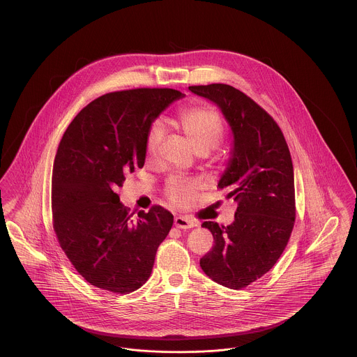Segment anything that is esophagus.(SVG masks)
<instances>
[{
  "mask_svg": "<svg viewBox=\"0 0 357 357\" xmlns=\"http://www.w3.org/2000/svg\"><path fill=\"white\" fill-rule=\"evenodd\" d=\"M174 225H175L176 227H179V229H191V227L197 226L195 222L188 220L187 217H176V218L174 220Z\"/></svg>",
  "mask_w": 357,
  "mask_h": 357,
  "instance_id": "obj_1",
  "label": "esophagus"
}]
</instances>
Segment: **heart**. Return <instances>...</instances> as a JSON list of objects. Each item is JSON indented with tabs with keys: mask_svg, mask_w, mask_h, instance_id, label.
I'll return each instance as SVG.
<instances>
[{
	"mask_svg": "<svg viewBox=\"0 0 357 357\" xmlns=\"http://www.w3.org/2000/svg\"><path fill=\"white\" fill-rule=\"evenodd\" d=\"M176 121L195 153H208L222 140L223 124L221 116L211 107L195 105L186 108L181 111ZM163 135V126L158 121L153 123L146 140V150L149 155L156 153ZM197 187V182L172 178L167 183V197L174 204H186L191 201Z\"/></svg>",
	"mask_w": 357,
	"mask_h": 357,
	"instance_id": "1",
	"label": "heart"
}]
</instances>
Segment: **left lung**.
<instances>
[{
  "instance_id": "1",
  "label": "left lung",
  "mask_w": 357,
  "mask_h": 357,
  "mask_svg": "<svg viewBox=\"0 0 357 357\" xmlns=\"http://www.w3.org/2000/svg\"><path fill=\"white\" fill-rule=\"evenodd\" d=\"M230 126L233 146L218 182L238 207L229 226L202 223L214 238L201 258L204 274L229 289H242L269 272L288 243L294 218V174L288 144L272 116L237 88L194 85Z\"/></svg>"
}]
</instances>
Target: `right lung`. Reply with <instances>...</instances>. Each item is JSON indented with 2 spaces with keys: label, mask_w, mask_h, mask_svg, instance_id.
Returning <instances> with one entry per match:
<instances>
[{
  "label": "right lung",
  "mask_w": 357,
  "mask_h": 357,
  "mask_svg": "<svg viewBox=\"0 0 357 357\" xmlns=\"http://www.w3.org/2000/svg\"><path fill=\"white\" fill-rule=\"evenodd\" d=\"M185 93L139 88L102 95L72 120L59 144L52 175L53 227L75 269L96 288L131 293L151 275L159 245L174 217L120 202L127 172L142 169L156 118Z\"/></svg>",
  "instance_id": "right-lung-1"
}]
</instances>
